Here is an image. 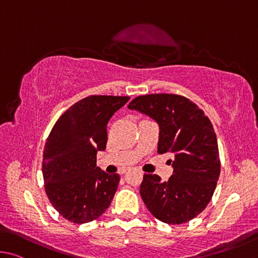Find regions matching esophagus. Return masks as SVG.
Wrapping results in <instances>:
<instances>
[{
  "label": "esophagus",
  "instance_id": "esophagus-1",
  "mask_svg": "<svg viewBox=\"0 0 258 258\" xmlns=\"http://www.w3.org/2000/svg\"><path fill=\"white\" fill-rule=\"evenodd\" d=\"M125 172H126V170H122L121 171V173H125Z\"/></svg>",
  "mask_w": 258,
  "mask_h": 258
}]
</instances>
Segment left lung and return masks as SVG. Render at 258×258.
Here are the masks:
<instances>
[{
    "label": "left lung",
    "instance_id": "8db88e82",
    "mask_svg": "<svg viewBox=\"0 0 258 258\" xmlns=\"http://www.w3.org/2000/svg\"><path fill=\"white\" fill-rule=\"evenodd\" d=\"M137 110L160 125L157 153H172L173 174L161 181L144 174L141 196L148 211L168 224H181L201 214L212 200L221 162L213 124L190 99L177 94H150L134 98Z\"/></svg>",
    "mask_w": 258,
    "mask_h": 258
}]
</instances>
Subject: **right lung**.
I'll use <instances>...</instances> for the list:
<instances>
[{
	"label": "right lung",
	"instance_id": "obj_1",
	"mask_svg": "<svg viewBox=\"0 0 258 258\" xmlns=\"http://www.w3.org/2000/svg\"><path fill=\"white\" fill-rule=\"evenodd\" d=\"M129 96L92 95L58 117L45 143L44 187L58 214L72 223H87L110 206L120 181L117 173L96 166L106 148L107 122Z\"/></svg>",
	"mask_w": 258,
	"mask_h": 258
}]
</instances>
